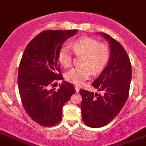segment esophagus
Returning a JSON list of instances; mask_svg holds the SVG:
<instances>
[{
    "label": "esophagus",
    "mask_w": 146,
    "mask_h": 146,
    "mask_svg": "<svg viewBox=\"0 0 146 146\" xmlns=\"http://www.w3.org/2000/svg\"><path fill=\"white\" fill-rule=\"evenodd\" d=\"M75 92H76V93H79V92H80V88H78V87H77V86H75Z\"/></svg>",
    "instance_id": "obj_1"
}]
</instances>
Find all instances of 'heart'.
Masks as SVG:
<instances>
[{
  "label": "heart",
  "mask_w": 146,
  "mask_h": 146,
  "mask_svg": "<svg viewBox=\"0 0 146 146\" xmlns=\"http://www.w3.org/2000/svg\"><path fill=\"white\" fill-rule=\"evenodd\" d=\"M71 46L76 56H82V66L71 68L65 74L67 81L75 85H81L90 77L91 70L93 73H98L103 70L108 63L110 52L104 44L88 37H82L71 43ZM60 63L65 68L71 64L73 54L67 46L60 49L58 56Z\"/></svg>",
  "instance_id": "heart-1"
}]
</instances>
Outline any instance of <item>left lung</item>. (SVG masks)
Instances as JSON below:
<instances>
[{
  "label": "left lung",
  "instance_id": "left-lung-1",
  "mask_svg": "<svg viewBox=\"0 0 146 146\" xmlns=\"http://www.w3.org/2000/svg\"><path fill=\"white\" fill-rule=\"evenodd\" d=\"M99 34L108 42L110 49L106 66L92 84L102 93L80 90L82 121L91 128L104 126L121 111L128 99L132 78L131 64L124 48L109 35Z\"/></svg>",
  "mask_w": 146,
  "mask_h": 146
}]
</instances>
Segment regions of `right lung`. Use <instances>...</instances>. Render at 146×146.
Here are the masks:
<instances>
[{
  "label": "right lung",
  "mask_w": 146,
  "mask_h": 146,
  "mask_svg": "<svg viewBox=\"0 0 146 146\" xmlns=\"http://www.w3.org/2000/svg\"><path fill=\"white\" fill-rule=\"evenodd\" d=\"M78 30H49L29 42L18 69V84L22 104L31 119L43 126L61 121L62 107L75 93L71 83L63 81L60 88L50 89L56 80H63L58 52L63 43Z\"/></svg>",
  "instance_id": "add662e5"
}]
</instances>
